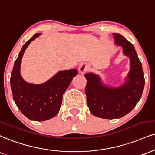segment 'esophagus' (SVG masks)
Wrapping results in <instances>:
<instances>
[{
  "instance_id": "34e87169",
  "label": "esophagus",
  "mask_w": 155,
  "mask_h": 155,
  "mask_svg": "<svg viewBox=\"0 0 155 155\" xmlns=\"http://www.w3.org/2000/svg\"><path fill=\"white\" fill-rule=\"evenodd\" d=\"M89 69V65L86 64V63H81L79 67V74H84L85 72H87V71Z\"/></svg>"
}]
</instances>
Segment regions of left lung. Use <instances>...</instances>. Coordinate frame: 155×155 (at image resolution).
<instances>
[{"label":"left lung","mask_w":155,"mask_h":155,"mask_svg":"<svg viewBox=\"0 0 155 155\" xmlns=\"http://www.w3.org/2000/svg\"><path fill=\"white\" fill-rule=\"evenodd\" d=\"M115 43L123 47L124 53L130 58L131 70L126 83L118 88L103 85L100 78L92 73L84 76L87 102L91 113L105 119L120 118L130 113L141 97L145 80L141 61L134 46L124 36L113 34Z\"/></svg>","instance_id":"1"}]
</instances>
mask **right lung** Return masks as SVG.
Masks as SVG:
<instances>
[{
  "mask_svg": "<svg viewBox=\"0 0 155 155\" xmlns=\"http://www.w3.org/2000/svg\"><path fill=\"white\" fill-rule=\"evenodd\" d=\"M40 34H35L24 45L15 61L10 83L13 98L22 114L31 120L44 121L55 117L60 110L63 94L77 75L78 71H60L42 84L27 83L20 74L21 58L26 48Z\"/></svg>",
  "mask_w": 155,
  "mask_h": 155,
  "instance_id": "add662e5",
  "label": "right lung"
}]
</instances>
